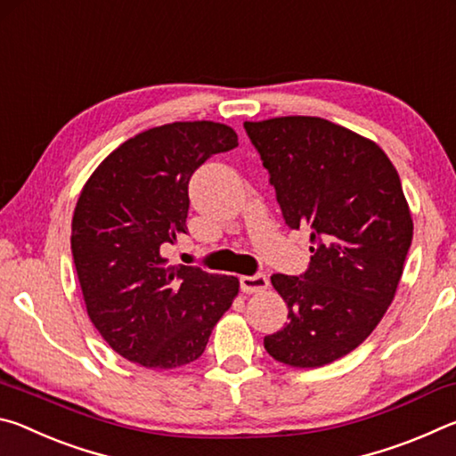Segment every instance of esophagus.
<instances>
[{"mask_svg": "<svg viewBox=\"0 0 456 456\" xmlns=\"http://www.w3.org/2000/svg\"><path fill=\"white\" fill-rule=\"evenodd\" d=\"M239 285H241V291L243 293H259L267 289L269 280L264 273H256V275H243L241 280H239Z\"/></svg>", "mask_w": 456, "mask_h": 456, "instance_id": "1", "label": "esophagus"}]
</instances>
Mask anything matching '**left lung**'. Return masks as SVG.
Listing matches in <instances>:
<instances>
[{"label": "left lung", "instance_id": "8db88e82", "mask_svg": "<svg viewBox=\"0 0 456 456\" xmlns=\"http://www.w3.org/2000/svg\"><path fill=\"white\" fill-rule=\"evenodd\" d=\"M243 128L285 225L312 231L305 272L272 277L289 322L264 346L293 368L326 366L356 350L395 299L412 243L400 176L380 146L330 120L281 117Z\"/></svg>", "mask_w": 456, "mask_h": 456}]
</instances>
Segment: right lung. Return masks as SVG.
<instances>
[{
    "label": "right lung",
    "instance_id": "right-lung-1",
    "mask_svg": "<svg viewBox=\"0 0 456 456\" xmlns=\"http://www.w3.org/2000/svg\"><path fill=\"white\" fill-rule=\"evenodd\" d=\"M237 144L219 122H173L120 144L84 184L74 265L90 322L122 358L159 370L189 364L237 296V277L163 257L187 233L192 173Z\"/></svg>",
    "mask_w": 456,
    "mask_h": 456
}]
</instances>
